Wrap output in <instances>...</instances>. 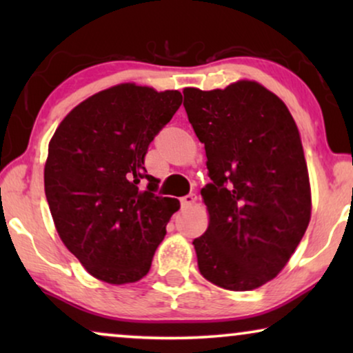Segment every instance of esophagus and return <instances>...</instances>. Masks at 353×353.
<instances>
[{"mask_svg":"<svg viewBox=\"0 0 353 353\" xmlns=\"http://www.w3.org/2000/svg\"><path fill=\"white\" fill-rule=\"evenodd\" d=\"M196 199H197L196 194H188L185 197H181V207H185V209H188V207L194 205Z\"/></svg>","mask_w":353,"mask_h":353,"instance_id":"obj_1","label":"esophagus"}]
</instances>
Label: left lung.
Returning <instances> with one entry per match:
<instances>
[{
  "label": "left lung",
  "instance_id": "left-lung-1",
  "mask_svg": "<svg viewBox=\"0 0 353 353\" xmlns=\"http://www.w3.org/2000/svg\"><path fill=\"white\" fill-rule=\"evenodd\" d=\"M188 120L204 143L209 226L192 241L207 281L252 291L286 267L312 215L301 133L286 104L257 81L185 88Z\"/></svg>",
  "mask_w": 353,
  "mask_h": 353
}]
</instances>
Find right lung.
I'll return each mask as SVG.
<instances>
[{
    "instance_id": "right-lung-1",
    "label": "right lung",
    "mask_w": 353,
    "mask_h": 353,
    "mask_svg": "<svg viewBox=\"0 0 353 353\" xmlns=\"http://www.w3.org/2000/svg\"><path fill=\"white\" fill-rule=\"evenodd\" d=\"M181 101L176 90L120 83L75 105L52 134L48 205L61 241L96 279L128 284L146 276L180 209L178 199L154 194L144 156ZM141 177L150 181L144 192Z\"/></svg>"
}]
</instances>
